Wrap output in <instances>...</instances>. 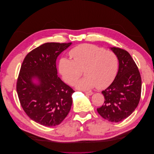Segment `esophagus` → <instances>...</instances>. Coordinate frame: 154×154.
Wrapping results in <instances>:
<instances>
[{
    "label": "esophagus",
    "mask_w": 154,
    "mask_h": 154,
    "mask_svg": "<svg viewBox=\"0 0 154 154\" xmlns=\"http://www.w3.org/2000/svg\"><path fill=\"white\" fill-rule=\"evenodd\" d=\"M85 94H86L87 95H89V96H91V95H92V94H93V92H91V91H87V92H85Z\"/></svg>",
    "instance_id": "34e87169"
}]
</instances>
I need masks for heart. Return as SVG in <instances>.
I'll return each mask as SVG.
<instances>
[{
	"instance_id": "b5f03b06",
	"label": "heart",
	"mask_w": 154,
	"mask_h": 154,
	"mask_svg": "<svg viewBox=\"0 0 154 154\" xmlns=\"http://www.w3.org/2000/svg\"><path fill=\"white\" fill-rule=\"evenodd\" d=\"M72 59L63 57L59 71L63 80L73 85L84 71L85 77L76 83V88L88 90L96 87L103 89L109 86L117 74L119 60L113 51L92 44H81L69 52Z\"/></svg>"
}]
</instances>
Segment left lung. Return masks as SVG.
I'll list each match as a JSON object with an SVG mask.
<instances>
[{
	"mask_svg": "<svg viewBox=\"0 0 154 154\" xmlns=\"http://www.w3.org/2000/svg\"><path fill=\"white\" fill-rule=\"evenodd\" d=\"M119 60V70L111 85L101 92L103 105L97 109L102 118L119 122L137 108L141 93V77L134 60L127 51L111 48Z\"/></svg>",
	"mask_w": 154,
	"mask_h": 154,
	"instance_id": "left-lung-1",
	"label": "left lung"
}]
</instances>
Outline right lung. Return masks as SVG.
I'll list each match as a JSON object with an SVG mask.
<instances>
[{"label":"right lung","instance_id":"1","mask_svg":"<svg viewBox=\"0 0 154 154\" xmlns=\"http://www.w3.org/2000/svg\"><path fill=\"white\" fill-rule=\"evenodd\" d=\"M45 43L26 55L17 82V92L26 114L35 122L53 127L62 122L72 103L74 91L57 74L56 61L58 55L71 45ZM38 78V85L32 81Z\"/></svg>","mask_w":154,"mask_h":154}]
</instances>
